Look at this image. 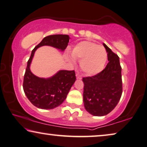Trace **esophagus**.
Returning <instances> with one entry per match:
<instances>
[{"label":"esophagus","instance_id":"obj_1","mask_svg":"<svg viewBox=\"0 0 147 147\" xmlns=\"http://www.w3.org/2000/svg\"><path fill=\"white\" fill-rule=\"evenodd\" d=\"M76 78H77V79H81L82 78V76L80 75V74H76Z\"/></svg>","mask_w":147,"mask_h":147}]
</instances>
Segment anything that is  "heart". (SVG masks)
Returning a JSON list of instances; mask_svg holds the SVG:
<instances>
[{
	"instance_id": "obj_1",
	"label": "heart",
	"mask_w": 147,
	"mask_h": 147,
	"mask_svg": "<svg viewBox=\"0 0 147 147\" xmlns=\"http://www.w3.org/2000/svg\"><path fill=\"white\" fill-rule=\"evenodd\" d=\"M71 55L73 59L80 60V69L87 75L100 73L107 61V53L104 47L90 41H82L74 45Z\"/></svg>"
}]
</instances>
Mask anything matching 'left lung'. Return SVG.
I'll return each mask as SVG.
<instances>
[{"label": "left lung", "instance_id": "left-lung-1", "mask_svg": "<svg viewBox=\"0 0 147 147\" xmlns=\"http://www.w3.org/2000/svg\"><path fill=\"white\" fill-rule=\"evenodd\" d=\"M109 63L105 69L92 76L82 78L83 102L90 115L102 117L111 113L120 100L122 92L121 67L119 57L105 43Z\"/></svg>", "mask_w": 147, "mask_h": 147}]
</instances>
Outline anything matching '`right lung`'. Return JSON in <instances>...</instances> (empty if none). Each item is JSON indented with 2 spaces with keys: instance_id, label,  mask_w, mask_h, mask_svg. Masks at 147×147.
<instances>
[{
  "instance_id": "add662e5",
  "label": "right lung",
  "mask_w": 147,
  "mask_h": 147,
  "mask_svg": "<svg viewBox=\"0 0 147 147\" xmlns=\"http://www.w3.org/2000/svg\"><path fill=\"white\" fill-rule=\"evenodd\" d=\"M69 39L67 34L50 35L45 37L32 51L24 76L23 89L30 102L37 108L53 109L61 105L75 82L76 76L74 71L65 70H61L47 78L34 75L30 71V66L35 51L42 46H51L64 51Z\"/></svg>"
}]
</instances>
